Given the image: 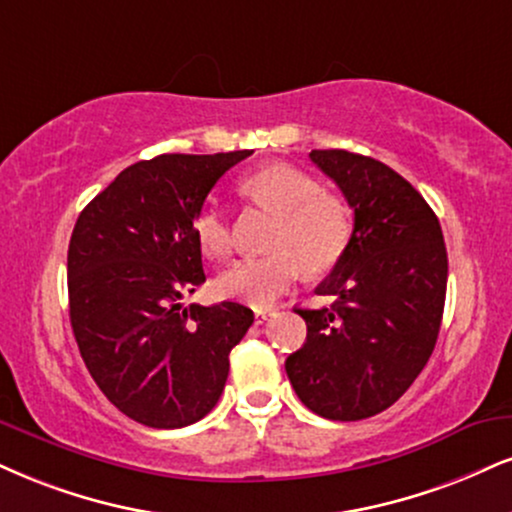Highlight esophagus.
I'll return each mask as SVG.
<instances>
[{
  "label": "esophagus",
  "instance_id": "1",
  "mask_svg": "<svg viewBox=\"0 0 512 512\" xmlns=\"http://www.w3.org/2000/svg\"><path fill=\"white\" fill-rule=\"evenodd\" d=\"M273 311H270V308H256L254 311V318H256V323L258 325H263V323H268L270 318H273Z\"/></svg>",
  "mask_w": 512,
  "mask_h": 512
}]
</instances>
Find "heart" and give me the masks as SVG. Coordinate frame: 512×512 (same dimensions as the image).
<instances>
[{"instance_id":"b5f03b06","label":"heart","mask_w":512,"mask_h":512,"mask_svg":"<svg viewBox=\"0 0 512 512\" xmlns=\"http://www.w3.org/2000/svg\"><path fill=\"white\" fill-rule=\"evenodd\" d=\"M244 192L280 211L266 256H246L218 275L227 299L266 306L294 285L301 270L323 273L342 256L351 237V213L342 199L323 192L318 180L287 163L261 168L242 182ZM194 237L206 256L223 258L232 246L230 220L216 197L194 216Z\"/></svg>"}]
</instances>
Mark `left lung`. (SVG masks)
<instances>
[{
    "label": "left lung",
    "mask_w": 512,
    "mask_h": 512,
    "mask_svg": "<svg viewBox=\"0 0 512 512\" xmlns=\"http://www.w3.org/2000/svg\"><path fill=\"white\" fill-rule=\"evenodd\" d=\"M311 161L353 208L349 244L318 294L330 308H294L306 342L285 361L306 408L327 420H363L406 394L437 344L449 258L439 218L396 170L344 149Z\"/></svg>",
    "instance_id": "1"
}]
</instances>
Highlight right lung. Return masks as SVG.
<instances>
[{"instance_id":"add662e5","label":"right lung","mask_w":512,"mask_h":512,"mask_svg":"<svg viewBox=\"0 0 512 512\" xmlns=\"http://www.w3.org/2000/svg\"><path fill=\"white\" fill-rule=\"evenodd\" d=\"M254 151L161 154L128 166L82 208L68 244V306L80 356L121 413L187 427L223 394L230 351L254 323L235 301L180 299L206 280L194 216Z\"/></svg>"}]
</instances>
